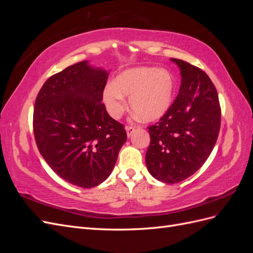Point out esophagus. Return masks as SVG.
<instances>
[{
  "label": "esophagus",
  "instance_id": "obj_1",
  "mask_svg": "<svg viewBox=\"0 0 253 253\" xmlns=\"http://www.w3.org/2000/svg\"><path fill=\"white\" fill-rule=\"evenodd\" d=\"M126 131L127 137H131L132 134L135 132V127L134 126H126Z\"/></svg>",
  "mask_w": 253,
  "mask_h": 253
}]
</instances>
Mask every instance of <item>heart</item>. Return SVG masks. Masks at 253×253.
I'll return each instance as SVG.
<instances>
[{"label": "heart", "instance_id": "obj_1", "mask_svg": "<svg viewBox=\"0 0 253 253\" xmlns=\"http://www.w3.org/2000/svg\"><path fill=\"white\" fill-rule=\"evenodd\" d=\"M174 78L170 72L152 66L128 68L119 74L103 90V102L114 119H119L129 97L131 111L143 122L165 116L173 102Z\"/></svg>", "mask_w": 253, "mask_h": 253}]
</instances>
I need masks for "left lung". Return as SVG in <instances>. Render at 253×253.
Wrapping results in <instances>:
<instances>
[{
  "label": "left lung",
  "mask_w": 253,
  "mask_h": 253,
  "mask_svg": "<svg viewBox=\"0 0 253 253\" xmlns=\"http://www.w3.org/2000/svg\"><path fill=\"white\" fill-rule=\"evenodd\" d=\"M180 70L179 93L155 126H149L145 164L153 177L176 183L205 164L220 127V106L214 84L201 68L173 59Z\"/></svg>",
  "instance_id": "left-lung-1"
}]
</instances>
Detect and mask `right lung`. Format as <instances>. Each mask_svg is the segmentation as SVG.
Wrapping results in <instances>:
<instances>
[{"instance_id": "1", "label": "right lung", "mask_w": 253, "mask_h": 253, "mask_svg": "<svg viewBox=\"0 0 253 253\" xmlns=\"http://www.w3.org/2000/svg\"><path fill=\"white\" fill-rule=\"evenodd\" d=\"M108 77V71L82 61L51 76L35 102L38 149L53 172L80 188L108 178L126 141L124 126L102 103Z\"/></svg>"}]
</instances>
